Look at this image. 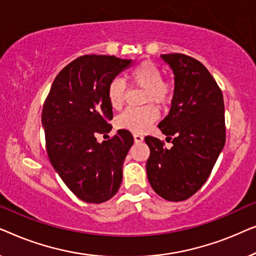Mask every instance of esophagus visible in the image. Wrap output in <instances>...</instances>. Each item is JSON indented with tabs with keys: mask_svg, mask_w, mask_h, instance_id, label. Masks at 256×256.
I'll return each mask as SVG.
<instances>
[{
	"mask_svg": "<svg viewBox=\"0 0 256 256\" xmlns=\"http://www.w3.org/2000/svg\"><path fill=\"white\" fill-rule=\"evenodd\" d=\"M143 136L142 135H140V134H134V141H135V143H141V142H143Z\"/></svg>",
	"mask_w": 256,
	"mask_h": 256,
	"instance_id": "34e87169",
	"label": "esophagus"
}]
</instances>
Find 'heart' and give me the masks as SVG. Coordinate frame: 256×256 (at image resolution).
<instances>
[{
	"instance_id": "b5f03b06",
	"label": "heart",
	"mask_w": 256,
	"mask_h": 256,
	"mask_svg": "<svg viewBox=\"0 0 256 256\" xmlns=\"http://www.w3.org/2000/svg\"><path fill=\"white\" fill-rule=\"evenodd\" d=\"M134 87L144 90L142 96L143 104H156L166 106L172 98L174 88L169 82L162 79V72L154 62L146 60L138 64L127 76ZM127 90L121 79L112 80L107 88L108 102L114 110H120L124 106ZM158 110L154 104L140 108H128L118 118V126L132 132H143L156 118Z\"/></svg>"
}]
</instances>
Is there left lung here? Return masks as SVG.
Returning a JSON list of instances; mask_svg holds the SVG:
<instances>
[{
    "label": "left lung",
    "mask_w": 256,
    "mask_h": 256,
    "mask_svg": "<svg viewBox=\"0 0 256 256\" xmlns=\"http://www.w3.org/2000/svg\"><path fill=\"white\" fill-rule=\"evenodd\" d=\"M174 76L169 115L158 128L171 140L146 136L150 149L146 177L154 191L169 202L190 198L208 180L226 141L222 93L200 62L182 54H160Z\"/></svg>",
    "instance_id": "1"
}]
</instances>
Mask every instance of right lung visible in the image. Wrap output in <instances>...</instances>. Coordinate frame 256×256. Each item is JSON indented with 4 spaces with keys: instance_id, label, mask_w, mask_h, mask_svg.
I'll return each instance as SVG.
<instances>
[{
    "instance_id": "1",
    "label": "right lung",
    "mask_w": 256,
    "mask_h": 256,
    "mask_svg": "<svg viewBox=\"0 0 256 256\" xmlns=\"http://www.w3.org/2000/svg\"><path fill=\"white\" fill-rule=\"evenodd\" d=\"M132 65V59L114 56L76 58L56 76L43 106L48 160L66 186L86 202H107L121 185L134 138L126 129L101 143L96 136L112 130L108 85Z\"/></svg>"
}]
</instances>
